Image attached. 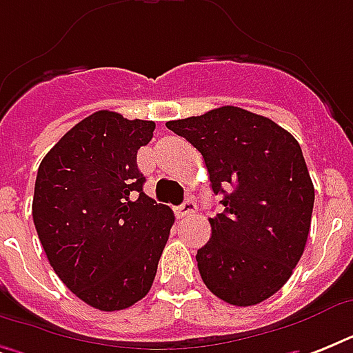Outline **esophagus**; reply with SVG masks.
<instances>
[{"instance_id":"1","label":"esophagus","mask_w":353,"mask_h":353,"mask_svg":"<svg viewBox=\"0 0 353 353\" xmlns=\"http://www.w3.org/2000/svg\"><path fill=\"white\" fill-rule=\"evenodd\" d=\"M194 210H196V203H194V199L187 198L185 201H183L179 207H177V216H188V214H192Z\"/></svg>"}]
</instances>
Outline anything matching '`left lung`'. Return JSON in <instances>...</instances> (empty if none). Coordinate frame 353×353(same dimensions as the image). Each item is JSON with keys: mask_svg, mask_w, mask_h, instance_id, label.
<instances>
[{"mask_svg": "<svg viewBox=\"0 0 353 353\" xmlns=\"http://www.w3.org/2000/svg\"><path fill=\"white\" fill-rule=\"evenodd\" d=\"M203 155L223 210L196 260L205 285L232 306H254L290 280L312 223V177L301 144L271 119L236 106L168 121Z\"/></svg>", "mask_w": 353, "mask_h": 353, "instance_id": "1", "label": "left lung"}]
</instances>
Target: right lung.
Wrapping results in <instances>:
<instances>
[{"mask_svg": "<svg viewBox=\"0 0 353 353\" xmlns=\"http://www.w3.org/2000/svg\"><path fill=\"white\" fill-rule=\"evenodd\" d=\"M154 121L95 112L52 146L38 168L32 220L47 260L85 304L117 312L154 284L174 212L143 192L137 150Z\"/></svg>", "mask_w": 353, "mask_h": 353, "instance_id": "1", "label": "right lung"}]
</instances>
